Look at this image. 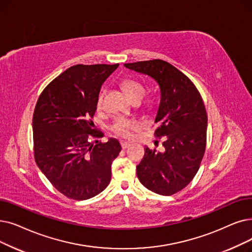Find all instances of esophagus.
I'll use <instances>...</instances> for the list:
<instances>
[{"label":"esophagus","instance_id":"obj_1","mask_svg":"<svg viewBox=\"0 0 252 252\" xmlns=\"http://www.w3.org/2000/svg\"><path fill=\"white\" fill-rule=\"evenodd\" d=\"M120 145H122V148H123V149H126L127 147L130 146V143H128V142L122 141V142H120Z\"/></svg>","mask_w":252,"mask_h":252}]
</instances>
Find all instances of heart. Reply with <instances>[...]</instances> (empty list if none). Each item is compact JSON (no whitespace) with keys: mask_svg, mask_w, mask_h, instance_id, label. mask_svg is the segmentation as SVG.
I'll list each match as a JSON object with an SVG mask.
<instances>
[{"mask_svg":"<svg viewBox=\"0 0 252 252\" xmlns=\"http://www.w3.org/2000/svg\"><path fill=\"white\" fill-rule=\"evenodd\" d=\"M122 86L132 100L138 99V97L142 99L145 94L144 86L134 79L125 78L122 81ZM104 95H105V91L102 90L96 96L95 105L97 109H101L103 106ZM140 126H141V124L139 120L134 118L119 116L114 120L113 125L111 126V130L117 136L124 137V138H130L133 135V132L139 129Z\"/></svg>","mask_w":252,"mask_h":252,"instance_id":"1","label":"heart"}]
</instances>
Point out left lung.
<instances>
[{
	"label": "left lung",
	"instance_id": "1",
	"mask_svg": "<svg viewBox=\"0 0 252 252\" xmlns=\"http://www.w3.org/2000/svg\"><path fill=\"white\" fill-rule=\"evenodd\" d=\"M155 79L160 89L156 138L165 152L145 148L137 166L140 182L149 190L172 195L188 187L199 171L206 150L207 112L192 81L168 62L151 60L125 63Z\"/></svg>",
	"mask_w": 252,
	"mask_h": 252
}]
</instances>
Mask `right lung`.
<instances>
[{
  "label": "right lung",
  "mask_w": 252,
  "mask_h": 252,
  "mask_svg": "<svg viewBox=\"0 0 252 252\" xmlns=\"http://www.w3.org/2000/svg\"><path fill=\"white\" fill-rule=\"evenodd\" d=\"M117 67L75 64L53 79L37 101L32 115L35 160L69 199H91L110 183L112 161L122 147L115 139L97 140L104 134L94 128L93 119L101 86Z\"/></svg>",
  "instance_id": "1"
}]
</instances>
